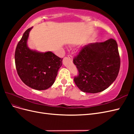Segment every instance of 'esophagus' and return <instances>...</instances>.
<instances>
[{
  "label": "esophagus",
  "instance_id": "34e87169",
  "mask_svg": "<svg viewBox=\"0 0 134 134\" xmlns=\"http://www.w3.org/2000/svg\"><path fill=\"white\" fill-rule=\"evenodd\" d=\"M68 58H69L71 60H72V56H71V55H68Z\"/></svg>",
  "mask_w": 134,
  "mask_h": 134
}]
</instances>
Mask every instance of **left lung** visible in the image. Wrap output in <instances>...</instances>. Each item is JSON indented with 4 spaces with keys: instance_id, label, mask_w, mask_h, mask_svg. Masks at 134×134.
I'll return each mask as SVG.
<instances>
[{
    "instance_id": "1",
    "label": "left lung",
    "mask_w": 134,
    "mask_h": 134,
    "mask_svg": "<svg viewBox=\"0 0 134 134\" xmlns=\"http://www.w3.org/2000/svg\"><path fill=\"white\" fill-rule=\"evenodd\" d=\"M73 63L79 71L74 81L80 91L96 93L106 90L116 80L120 68L118 46L110 38L84 46Z\"/></svg>"
}]
</instances>
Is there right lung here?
<instances>
[{
	"instance_id": "right-lung-1",
	"label": "right lung",
	"mask_w": 134,
	"mask_h": 134,
	"mask_svg": "<svg viewBox=\"0 0 134 134\" xmlns=\"http://www.w3.org/2000/svg\"><path fill=\"white\" fill-rule=\"evenodd\" d=\"M32 27L28 28L16 47L15 64L22 82L36 90H45L54 84L63 59L51 51L40 52L27 46V40Z\"/></svg>"
}]
</instances>
